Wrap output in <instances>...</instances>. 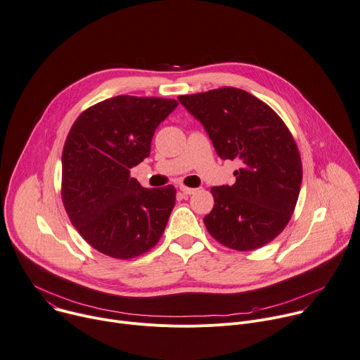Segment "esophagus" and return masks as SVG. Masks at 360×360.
<instances>
[{"label":"esophagus","mask_w":360,"mask_h":360,"mask_svg":"<svg viewBox=\"0 0 360 360\" xmlns=\"http://www.w3.org/2000/svg\"><path fill=\"white\" fill-rule=\"evenodd\" d=\"M179 189H181V192L182 193H185V195H192V193H195L197 192V189H193V188H188V186H179Z\"/></svg>","instance_id":"esophagus-1"}]
</instances>
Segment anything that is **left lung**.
I'll list each match as a JSON object with an SVG mask.
<instances>
[{
    "label": "left lung",
    "mask_w": 360,
    "mask_h": 360,
    "mask_svg": "<svg viewBox=\"0 0 360 360\" xmlns=\"http://www.w3.org/2000/svg\"><path fill=\"white\" fill-rule=\"evenodd\" d=\"M198 119L221 159H238L236 184L212 186L208 233L222 245L251 251L274 240L288 224L300 193L303 167L288 127L245 90L221 87L179 96Z\"/></svg>",
    "instance_id": "1"
}]
</instances>
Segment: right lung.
<instances>
[{
  "label": "right lung",
  "mask_w": 360,
  "mask_h": 360,
  "mask_svg": "<svg viewBox=\"0 0 360 360\" xmlns=\"http://www.w3.org/2000/svg\"><path fill=\"white\" fill-rule=\"evenodd\" d=\"M178 102L116 96L84 110L63 148L61 198L72 224L97 251L129 259L160 240L176 189L143 188L130 169L149 156L160 122Z\"/></svg>",
  "instance_id": "right-lung-1"
}]
</instances>
